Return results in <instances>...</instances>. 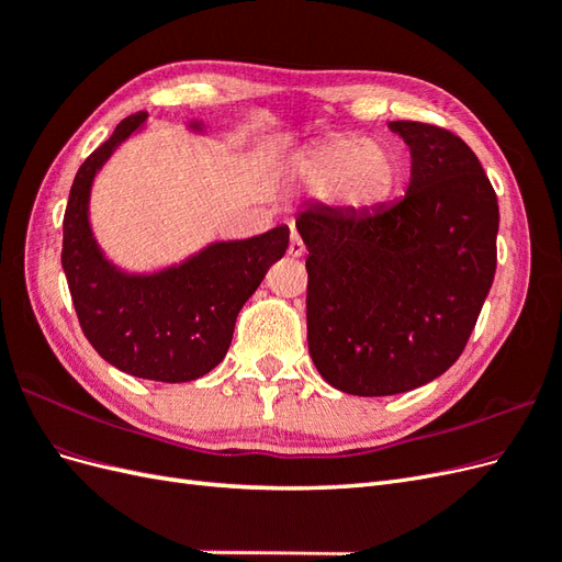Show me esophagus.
<instances>
[{"instance_id": "1", "label": "esophagus", "mask_w": 562, "mask_h": 562, "mask_svg": "<svg viewBox=\"0 0 562 562\" xmlns=\"http://www.w3.org/2000/svg\"><path fill=\"white\" fill-rule=\"evenodd\" d=\"M288 255H291V258H302V255H304V244H302L297 232L291 234V244H288Z\"/></svg>"}]
</instances>
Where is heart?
Instances as JSON below:
<instances>
[{"label": "heart", "instance_id": "heart-1", "mask_svg": "<svg viewBox=\"0 0 562 562\" xmlns=\"http://www.w3.org/2000/svg\"><path fill=\"white\" fill-rule=\"evenodd\" d=\"M295 176L318 194H333L347 209L378 206L398 182V161L386 145L359 135H335L304 155Z\"/></svg>", "mask_w": 562, "mask_h": 562}]
</instances>
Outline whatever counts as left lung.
I'll return each instance as SVG.
<instances>
[{
    "instance_id": "8db88e82",
    "label": "left lung",
    "mask_w": 562,
    "mask_h": 562,
    "mask_svg": "<svg viewBox=\"0 0 562 562\" xmlns=\"http://www.w3.org/2000/svg\"><path fill=\"white\" fill-rule=\"evenodd\" d=\"M411 147L403 199L304 209L307 339L321 378L353 396L436 380L462 356L497 269V194L473 149L434 124L391 122Z\"/></svg>"
}]
</instances>
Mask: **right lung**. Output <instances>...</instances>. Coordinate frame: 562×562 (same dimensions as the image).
Returning a JSON list of instances; mask_svg holds the SVG:
<instances>
[{"label": "right lung", "mask_w": 562, "mask_h": 562, "mask_svg": "<svg viewBox=\"0 0 562 562\" xmlns=\"http://www.w3.org/2000/svg\"><path fill=\"white\" fill-rule=\"evenodd\" d=\"M145 116H126L79 166L63 217V269L79 326L108 363L143 380L192 382L225 359L236 316L283 258L291 232L281 225L246 241L213 244L151 277L114 269L91 236V182Z\"/></svg>", "instance_id": "add662e5"}]
</instances>
